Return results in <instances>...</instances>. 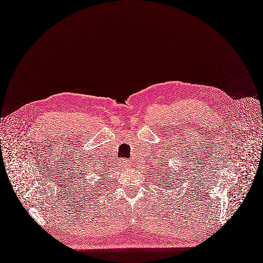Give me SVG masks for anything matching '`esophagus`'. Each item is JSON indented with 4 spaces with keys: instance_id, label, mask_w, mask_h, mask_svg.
Segmentation results:
<instances>
[{
    "instance_id": "esophagus-1",
    "label": "esophagus",
    "mask_w": 263,
    "mask_h": 263,
    "mask_svg": "<svg viewBox=\"0 0 263 263\" xmlns=\"http://www.w3.org/2000/svg\"><path fill=\"white\" fill-rule=\"evenodd\" d=\"M119 164H120V166H121L122 168H128V167L130 166V164H129V162H128V161H126L125 159H122V160H120Z\"/></svg>"
}]
</instances>
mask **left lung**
I'll return each instance as SVG.
<instances>
[{
	"label": "left lung",
	"instance_id": "left-lung-1",
	"mask_svg": "<svg viewBox=\"0 0 263 263\" xmlns=\"http://www.w3.org/2000/svg\"><path fill=\"white\" fill-rule=\"evenodd\" d=\"M163 168V167H162ZM162 173V172H161ZM164 174V177H162V178H160V180L161 181H164V180H166V178H168V174L167 173H163ZM179 180V179H178ZM167 185V186L166 187L165 185ZM176 185H177V183H176ZM163 189L164 187H168V189H172L173 187V180H171V181H169V183H166V182H164V185L162 186Z\"/></svg>",
	"mask_w": 263,
	"mask_h": 263
}]
</instances>
